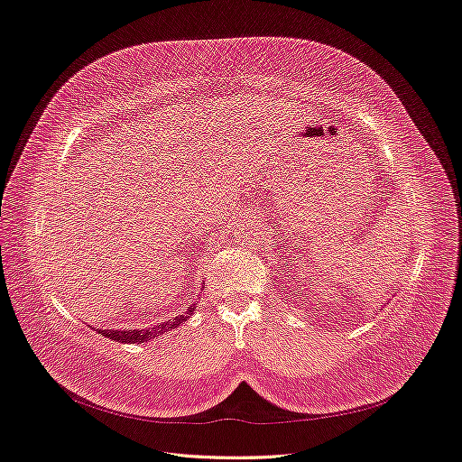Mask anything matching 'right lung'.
<instances>
[{
	"label": "right lung",
	"mask_w": 462,
	"mask_h": 462,
	"mask_svg": "<svg viewBox=\"0 0 462 462\" xmlns=\"http://www.w3.org/2000/svg\"><path fill=\"white\" fill-rule=\"evenodd\" d=\"M192 310H194V307H189L185 314H180V317H176L174 320H168L152 329H99V333L103 337L112 338V341H117V343H127V345L148 343L150 338H155L157 335H162L164 331H170V329L178 328L180 324H183L190 317Z\"/></svg>",
	"instance_id": "right-lung-1"
}]
</instances>
